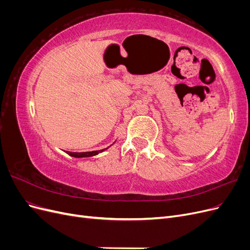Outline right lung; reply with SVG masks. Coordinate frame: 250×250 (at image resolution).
Instances as JSON below:
<instances>
[{
	"label": "right lung",
	"mask_w": 250,
	"mask_h": 250,
	"mask_svg": "<svg viewBox=\"0 0 250 250\" xmlns=\"http://www.w3.org/2000/svg\"><path fill=\"white\" fill-rule=\"evenodd\" d=\"M108 148V147H107ZM107 148H104L102 150H96V151H87V152H70V151H67V154H69L70 156H73V157H76V158H83V157H90V156H95L97 154H99L101 152H103V151L106 150Z\"/></svg>",
	"instance_id": "obj_1"
}]
</instances>
